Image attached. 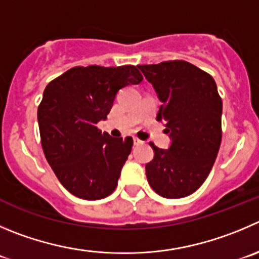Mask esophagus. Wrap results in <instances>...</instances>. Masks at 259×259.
I'll list each match as a JSON object with an SVG mask.
<instances>
[{"mask_svg": "<svg viewBox=\"0 0 259 259\" xmlns=\"http://www.w3.org/2000/svg\"><path fill=\"white\" fill-rule=\"evenodd\" d=\"M134 144L136 145V146H137V145H141V144H142V141H141V140L137 139V137H134Z\"/></svg>", "mask_w": 259, "mask_h": 259, "instance_id": "esophagus-1", "label": "esophagus"}]
</instances>
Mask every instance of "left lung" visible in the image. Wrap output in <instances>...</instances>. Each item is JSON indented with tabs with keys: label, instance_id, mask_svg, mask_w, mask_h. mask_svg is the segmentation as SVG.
<instances>
[{
	"label": "left lung",
	"instance_id": "obj_1",
	"mask_svg": "<svg viewBox=\"0 0 259 259\" xmlns=\"http://www.w3.org/2000/svg\"><path fill=\"white\" fill-rule=\"evenodd\" d=\"M161 102L156 119L170 137L168 150L151 145L147 182L165 198L196 192L210 174L221 144L223 102L215 80L186 61L139 66Z\"/></svg>",
	"mask_w": 259,
	"mask_h": 259
}]
</instances>
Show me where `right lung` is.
Masks as SVG:
<instances>
[{
  "label": "right lung",
  "instance_id": "add662e5",
  "mask_svg": "<svg viewBox=\"0 0 259 259\" xmlns=\"http://www.w3.org/2000/svg\"><path fill=\"white\" fill-rule=\"evenodd\" d=\"M141 81L135 66H88L71 68L47 85L38 108L41 147L73 196L95 201L114 192L134 140L114 139L97 124L109 114L120 89Z\"/></svg>",
  "mask_w": 259,
  "mask_h": 259
}]
</instances>
